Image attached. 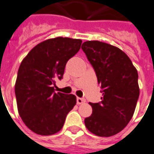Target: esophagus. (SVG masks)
Listing matches in <instances>:
<instances>
[{"mask_svg":"<svg viewBox=\"0 0 154 154\" xmlns=\"http://www.w3.org/2000/svg\"><path fill=\"white\" fill-rule=\"evenodd\" d=\"M85 102V100L84 98H79V97H77V104H82V103H84Z\"/></svg>","mask_w":154,"mask_h":154,"instance_id":"esophagus-1","label":"esophagus"}]
</instances>
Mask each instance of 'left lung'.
Wrapping results in <instances>:
<instances>
[{"mask_svg": "<svg viewBox=\"0 0 154 154\" xmlns=\"http://www.w3.org/2000/svg\"><path fill=\"white\" fill-rule=\"evenodd\" d=\"M103 93L99 103H90L92 115L85 119L90 132L111 137L127 126L139 98L138 72L131 60L120 49L99 41L82 43Z\"/></svg>", "mask_w": 154, "mask_h": 154, "instance_id": "obj_1", "label": "left lung"}]
</instances>
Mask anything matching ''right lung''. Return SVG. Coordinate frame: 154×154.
<instances>
[{
	"mask_svg": "<svg viewBox=\"0 0 154 154\" xmlns=\"http://www.w3.org/2000/svg\"><path fill=\"white\" fill-rule=\"evenodd\" d=\"M82 41L51 38L38 43L23 59L17 71L15 95L22 121L36 134L49 136L63 128L67 115L76 105L73 94L55 92L67 62L78 52Z\"/></svg>",
	"mask_w": 154,
	"mask_h": 154,
	"instance_id": "obj_1",
	"label": "right lung"
}]
</instances>
